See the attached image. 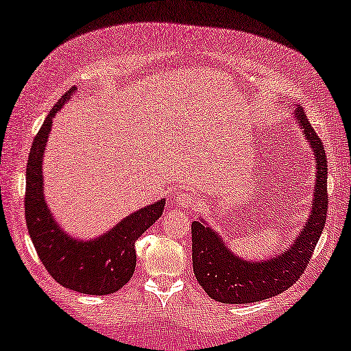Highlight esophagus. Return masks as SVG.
Segmentation results:
<instances>
[{
	"instance_id": "esophagus-1",
	"label": "esophagus",
	"mask_w": 351,
	"mask_h": 351,
	"mask_svg": "<svg viewBox=\"0 0 351 351\" xmlns=\"http://www.w3.org/2000/svg\"><path fill=\"white\" fill-rule=\"evenodd\" d=\"M176 204L179 208H195L196 198L190 191H180V193L176 195Z\"/></svg>"
}]
</instances>
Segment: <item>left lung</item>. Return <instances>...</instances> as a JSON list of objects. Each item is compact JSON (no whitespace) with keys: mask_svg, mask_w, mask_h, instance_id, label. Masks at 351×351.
<instances>
[{"mask_svg":"<svg viewBox=\"0 0 351 351\" xmlns=\"http://www.w3.org/2000/svg\"><path fill=\"white\" fill-rule=\"evenodd\" d=\"M295 118L316 156V184L310 217L289 249L263 262L243 261L204 220L191 223V258L199 286L222 304H251L281 294L294 285L310 263L328 214V161L321 138L300 107Z\"/></svg>","mask_w":351,"mask_h":351,"instance_id":"1","label":"left lung"}]
</instances>
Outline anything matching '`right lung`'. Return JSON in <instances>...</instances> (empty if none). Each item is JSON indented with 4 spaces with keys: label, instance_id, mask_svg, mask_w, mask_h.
<instances>
[{
    "label": "right lung",
    "instance_id": "obj_1",
    "mask_svg": "<svg viewBox=\"0 0 351 351\" xmlns=\"http://www.w3.org/2000/svg\"><path fill=\"white\" fill-rule=\"evenodd\" d=\"M73 90L71 88L62 95L33 138L27 162L25 220L38 257L59 285L81 294L107 295L121 289L132 278L137 262L136 241L161 217L166 199L128 215L93 241L71 238L57 225L43 195V153L52 118Z\"/></svg>",
    "mask_w": 351,
    "mask_h": 351
}]
</instances>
